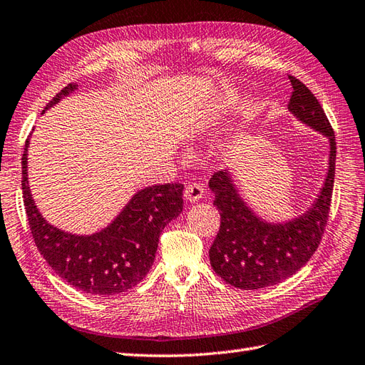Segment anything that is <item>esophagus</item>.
<instances>
[{
	"instance_id": "1",
	"label": "esophagus",
	"mask_w": 365,
	"mask_h": 365,
	"mask_svg": "<svg viewBox=\"0 0 365 365\" xmlns=\"http://www.w3.org/2000/svg\"><path fill=\"white\" fill-rule=\"evenodd\" d=\"M202 195H204L202 185L195 184V182L189 184L187 187H185V190H184V198H185V201H189V202L200 201L202 198Z\"/></svg>"
}]
</instances>
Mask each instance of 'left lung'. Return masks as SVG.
I'll list each match as a JSON object with an SVG mask.
<instances>
[{
	"mask_svg": "<svg viewBox=\"0 0 365 365\" xmlns=\"http://www.w3.org/2000/svg\"><path fill=\"white\" fill-rule=\"evenodd\" d=\"M292 96L288 111L327 138L328 168L322 187L313 204L300 215L285 221L262 218L240 193L232 172H218L210 178L209 189L215 195L213 206L221 225L209 250L213 271L229 285L240 289H260L289 279L309 262L317 250L330 212L336 142L334 133L314 94L289 76Z\"/></svg>",
	"mask_w": 365,
	"mask_h": 365,
	"instance_id": "left-lung-1",
	"label": "left lung"
}]
</instances>
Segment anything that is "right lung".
Here are the masks:
<instances>
[{
  "label": "right lung",
  "instance_id": "1",
  "mask_svg": "<svg viewBox=\"0 0 365 365\" xmlns=\"http://www.w3.org/2000/svg\"><path fill=\"white\" fill-rule=\"evenodd\" d=\"M77 88L69 83L43 113ZM29 139L21 159V187L34 242L43 259L58 277L86 294L110 297L136 287L152 268L163 229L182 212L184 185H148L133 195L108 226L88 235L68 232L51 225L34 201L28 178Z\"/></svg>",
  "mask_w": 365,
  "mask_h": 365
}]
</instances>
